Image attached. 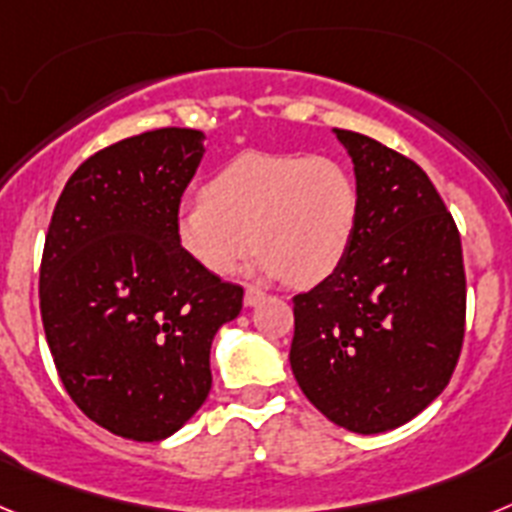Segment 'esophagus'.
<instances>
[{
  "instance_id": "34e87169",
  "label": "esophagus",
  "mask_w": 512,
  "mask_h": 512,
  "mask_svg": "<svg viewBox=\"0 0 512 512\" xmlns=\"http://www.w3.org/2000/svg\"><path fill=\"white\" fill-rule=\"evenodd\" d=\"M266 297V292H261L259 287H251V284H248L246 287V297H243V302H246L248 307H253V305H259L261 300H264Z\"/></svg>"
}]
</instances>
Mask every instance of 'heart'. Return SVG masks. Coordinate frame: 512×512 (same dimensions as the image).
<instances>
[{
	"instance_id": "b5f03b06",
	"label": "heart",
	"mask_w": 512,
	"mask_h": 512,
	"mask_svg": "<svg viewBox=\"0 0 512 512\" xmlns=\"http://www.w3.org/2000/svg\"><path fill=\"white\" fill-rule=\"evenodd\" d=\"M361 215L354 174L330 156L246 151L230 158L176 215V243L212 277L261 253V271L315 287L346 261Z\"/></svg>"
}]
</instances>
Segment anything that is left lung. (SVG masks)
<instances>
[{"label":"left lung","mask_w":512,"mask_h":512,"mask_svg":"<svg viewBox=\"0 0 512 512\" xmlns=\"http://www.w3.org/2000/svg\"><path fill=\"white\" fill-rule=\"evenodd\" d=\"M361 215L341 269L292 297L289 364L328 420L384 433L449 384L464 343L467 277L454 217L408 156L351 130Z\"/></svg>","instance_id":"left-lung-1"}]
</instances>
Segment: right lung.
<instances>
[{
	"mask_svg": "<svg viewBox=\"0 0 512 512\" xmlns=\"http://www.w3.org/2000/svg\"><path fill=\"white\" fill-rule=\"evenodd\" d=\"M200 130L158 128L89 156L63 187L40 261V315L76 408L133 441H161L202 408L210 346L243 287L176 243Z\"/></svg>",
	"mask_w": 512,
	"mask_h": 512,
	"instance_id": "1",
	"label": "right lung"
}]
</instances>
